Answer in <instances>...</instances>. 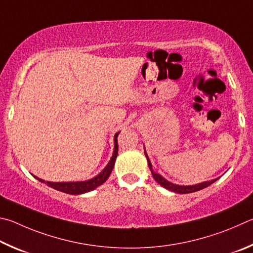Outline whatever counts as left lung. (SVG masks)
I'll return each mask as SVG.
<instances>
[{
  "label": "left lung",
  "mask_w": 253,
  "mask_h": 253,
  "mask_svg": "<svg viewBox=\"0 0 253 253\" xmlns=\"http://www.w3.org/2000/svg\"><path fill=\"white\" fill-rule=\"evenodd\" d=\"M144 154H145V157H147V159H148L149 168H150V170H151V173H152V175H153L154 180H156L159 184H161L162 187H165L166 189L170 190V191H173V192H176V193H182V194H184V193L196 192V191H199V190H202V189H205V188H207V187H209V185H210L211 183H213L214 181L218 180V179H215V180H212V181H206V182L199 183V184H196V185H187V187H185V185L173 184V183L169 182V181H167L165 178H162V176H161L160 174L156 173V172H154V171L152 170V165H151V162H150V160H149L147 152L144 151Z\"/></svg>",
  "instance_id": "1"
}]
</instances>
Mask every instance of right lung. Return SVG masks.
I'll return each mask as SVG.
<instances>
[{
  "label": "right lung",
  "mask_w": 253,
  "mask_h": 253,
  "mask_svg": "<svg viewBox=\"0 0 253 253\" xmlns=\"http://www.w3.org/2000/svg\"><path fill=\"white\" fill-rule=\"evenodd\" d=\"M118 135H119V132L114 135V151H113L112 158H111L108 166L104 168V170L102 171L99 175H96L95 178H93L88 181H83V182H48V181L45 182L44 180L39 179L38 176H35V179L41 181V182L46 183L48 187L55 189L57 191L64 192L68 194H82L88 191H92V190H94L95 188L99 187V185L103 184L105 181L108 180L111 172H112V169L115 163V159H117V156H118V140H117Z\"/></svg>",
  "instance_id": "right-lung-1"
}]
</instances>
